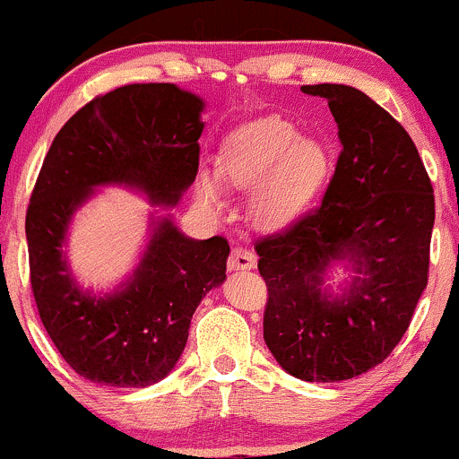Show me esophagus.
<instances>
[{
  "label": "esophagus",
  "instance_id": "34e87169",
  "mask_svg": "<svg viewBox=\"0 0 459 459\" xmlns=\"http://www.w3.org/2000/svg\"><path fill=\"white\" fill-rule=\"evenodd\" d=\"M256 265V255L244 247H233L229 256V267L230 270H252Z\"/></svg>",
  "mask_w": 459,
  "mask_h": 459
}]
</instances>
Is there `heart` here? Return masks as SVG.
<instances>
[{"mask_svg": "<svg viewBox=\"0 0 459 459\" xmlns=\"http://www.w3.org/2000/svg\"><path fill=\"white\" fill-rule=\"evenodd\" d=\"M229 186L252 189L250 213L265 229H282L310 207L330 172L324 144L299 138V131L281 118H265L235 131L218 160ZM198 198L222 209L224 192L213 172L200 170Z\"/></svg>", "mask_w": 459, "mask_h": 459, "instance_id": "b5f03b06", "label": "heart"}]
</instances>
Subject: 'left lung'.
<instances>
[{"label":"left lung","mask_w":459,"mask_h":459,"mask_svg":"<svg viewBox=\"0 0 459 459\" xmlns=\"http://www.w3.org/2000/svg\"><path fill=\"white\" fill-rule=\"evenodd\" d=\"M302 91L328 101L343 149L317 207L255 241L267 287L263 339L299 380L341 382L386 360L412 321L429 276L434 187L408 131L365 92ZM345 255L366 278L330 299L320 278Z\"/></svg>","instance_id":"8db88e82"}]
</instances>
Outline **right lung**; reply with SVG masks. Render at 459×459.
<instances>
[{
	"label": "right lung",
	"mask_w": 459,
	"mask_h": 459,
	"mask_svg": "<svg viewBox=\"0 0 459 459\" xmlns=\"http://www.w3.org/2000/svg\"><path fill=\"white\" fill-rule=\"evenodd\" d=\"M200 112L203 101L175 83H131L77 109L45 155L25 215L30 282L47 334L86 380L160 382L187 343L200 299L224 282L229 241L187 239L168 220L116 296L79 291L62 259L68 220L94 186L129 183L177 203L198 172Z\"/></svg>",
	"instance_id": "add662e5"
}]
</instances>
